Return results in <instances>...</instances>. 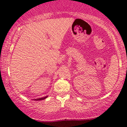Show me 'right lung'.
I'll use <instances>...</instances> for the list:
<instances>
[{
    "instance_id": "right-lung-1",
    "label": "right lung",
    "mask_w": 127,
    "mask_h": 127,
    "mask_svg": "<svg viewBox=\"0 0 127 127\" xmlns=\"http://www.w3.org/2000/svg\"><path fill=\"white\" fill-rule=\"evenodd\" d=\"M48 97V96H45V97H41V98H39V99H34L35 100H44L45 99H46V98Z\"/></svg>"
}]
</instances>
